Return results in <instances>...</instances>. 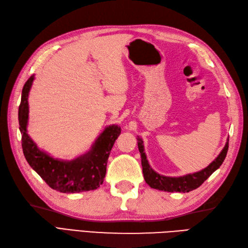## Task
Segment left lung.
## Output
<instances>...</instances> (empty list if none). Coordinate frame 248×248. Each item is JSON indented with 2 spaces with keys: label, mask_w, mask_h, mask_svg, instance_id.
I'll list each match as a JSON object with an SVG mask.
<instances>
[{
  "label": "left lung",
  "mask_w": 248,
  "mask_h": 248,
  "mask_svg": "<svg viewBox=\"0 0 248 248\" xmlns=\"http://www.w3.org/2000/svg\"><path fill=\"white\" fill-rule=\"evenodd\" d=\"M138 149L141 156V166L142 173L145 182L152 187L164 192H179V193H188L190 190L199 187L209 176H211L216 170H218L220 166L223 163L227 151H228V139L225 143V147L221 151L218 157L209 164L208 167L203 169L199 172L193 174H187L180 177H167L156 173L155 170L150 167L149 161L147 159V155L144 153L143 141L141 138L137 137Z\"/></svg>",
  "instance_id": "left-lung-1"
}]
</instances>
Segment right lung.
Listing matches in <instances>:
<instances>
[{
    "instance_id": "right-lung-1",
    "label": "right lung",
    "mask_w": 248,
    "mask_h": 248,
    "mask_svg": "<svg viewBox=\"0 0 248 248\" xmlns=\"http://www.w3.org/2000/svg\"><path fill=\"white\" fill-rule=\"evenodd\" d=\"M34 75L25 82L21 105L18 107V123L22 134V148L29 166L47 185L61 193H80L96 189L103 185L108 158L113 144L120 135V126H107L92 145L91 150L73 160H59L41 151L27 133L28 95Z\"/></svg>"
}]
</instances>
